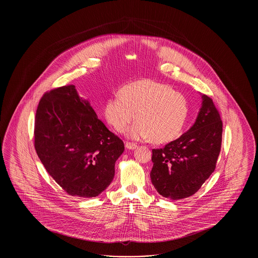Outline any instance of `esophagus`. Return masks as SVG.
Here are the masks:
<instances>
[{
  "mask_svg": "<svg viewBox=\"0 0 258 258\" xmlns=\"http://www.w3.org/2000/svg\"><path fill=\"white\" fill-rule=\"evenodd\" d=\"M125 147L130 150H135L137 148V144H135L134 142H125Z\"/></svg>",
  "mask_w": 258,
  "mask_h": 258,
  "instance_id": "34e87169",
  "label": "esophagus"
}]
</instances>
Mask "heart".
<instances>
[{"label":"heart","instance_id":"1","mask_svg":"<svg viewBox=\"0 0 258 258\" xmlns=\"http://www.w3.org/2000/svg\"><path fill=\"white\" fill-rule=\"evenodd\" d=\"M104 116L119 133H123L136 117L139 121L130 130L131 137L150 138L156 144H164L183 134L189 105L187 99L169 85L144 79L127 84L121 95L109 98Z\"/></svg>","mask_w":258,"mask_h":258}]
</instances>
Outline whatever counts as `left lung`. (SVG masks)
Wrapping results in <instances>:
<instances>
[{
	"instance_id": "8db88e82",
	"label": "left lung",
	"mask_w": 258,
	"mask_h": 258,
	"mask_svg": "<svg viewBox=\"0 0 258 258\" xmlns=\"http://www.w3.org/2000/svg\"><path fill=\"white\" fill-rule=\"evenodd\" d=\"M197 121L187 133L153 149L151 180L160 196L179 200L194 196L215 171L221 153L222 122L214 101L203 96Z\"/></svg>"
}]
</instances>
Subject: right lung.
Returning <instances> with one entry per match:
<instances>
[{"mask_svg":"<svg viewBox=\"0 0 258 258\" xmlns=\"http://www.w3.org/2000/svg\"><path fill=\"white\" fill-rule=\"evenodd\" d=\"M34 145L46 171L72 197H96L110 184L123 154L111 133L74 85L46 92L37 105Z\"/></svg>","mask_w":258,"mask_h":258,"instance_id":"add662e5","label":"right lung"}]
</instances>
